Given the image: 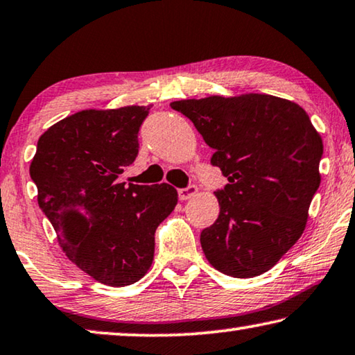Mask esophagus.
<instances>
[{
	"mask_svg": "<svg viewBox=\"0 0 355 355\" xmlns=\"http://www.w3.org/2000/svg\"><path fill=\"white\" fill-rule=\"evenodd\" d=\"M196 194H198V187H194V184H191V187H188V188L178 189L180 200H188L191 198H194Z\"/></svg>",
	"mask_w": 355,
	"mask_h": 355,
	"instance_id": "esophagus-1",
	"label": "esophagus"
}]
</instances>
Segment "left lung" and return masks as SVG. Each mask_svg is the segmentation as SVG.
<instances>
[{
	"label": "left lung",
	"mask_w": 355,
	"mask_h": 355,
	"mask_svg": "<svg viewBox=\"0 0 355 355\" xmlns=\"http://www.w3.org/2000/svg\"><path fill=\"white\" fill-rule=\"evenodd\" d=\"M215 150L211 164L227 178L215 196L219 215L202 230L207 261L224 275L268 272L306 227L320 184L322 137L299 104L248 93L171 103Z\"/></svg>",
	"instance_id": "1"
}]
</instances>
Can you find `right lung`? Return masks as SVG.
<instances>
[{"label":"right lung","instance_id":"add662e5","mask_svg":"<svg viewBox=\"0 0 355 355\" xmlns=\"http://www.w3.org/2000/svg\"><path fill=\"white\" fill-rule=\"evenodd\" d=\"M150 107L88 109L50 126L37 140L30 175L37 204L71 262L112 288L145 277L156 227L178 202L167 183H118L139 153V128Z\"/></svg>","mask_w":355,"mask_h":355}]
</instances>
